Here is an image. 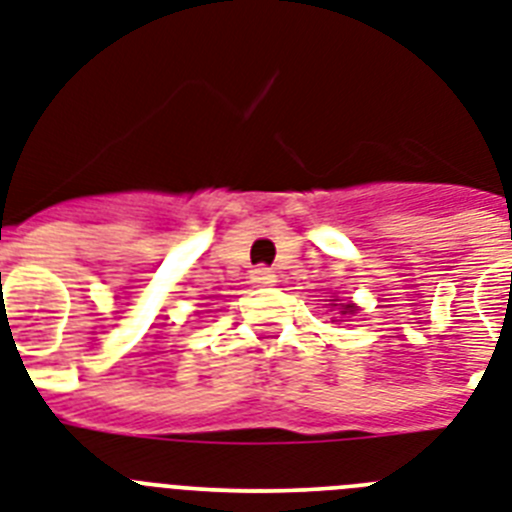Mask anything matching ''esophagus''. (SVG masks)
Returning a JSON list of instances; mask_svg holds the SVG:
<instances>
[{
	"instance_id": "esophagus-1",
	"label": "esophagus",
	"mask_w": 512,
	"mask_h": 512,
	"mask_svg": "<svg viewBox=\"0 0 512 512\" xmlns=\"http://www.w3.org/2000/svg\"><path fill=\"white\" fill-rule=\"evenodd\" d=\"M249 281L255 286H273L276 284V273L270 268H255L249 273Z\"/></svg>"
}]
</instances>
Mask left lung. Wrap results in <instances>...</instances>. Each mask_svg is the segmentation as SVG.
<instances>
[{"label":"left lung","instance_id":"1","mask_svg":"<svg viewBox=\"0 0 512 512\" xmlns=\"http://www.w3.org/2000/svg\"><path fill=\"white\" fill-rule=\"evenodd\" d=\"M328 302H331V310L336 307V313L339 315H355L357 313L355 302H339V299H328Z\"/></svg>","mask_w":512,"mask_h":512}]
</instances>
